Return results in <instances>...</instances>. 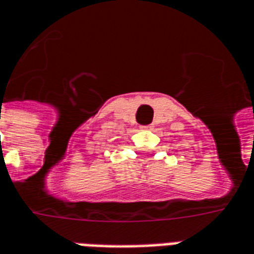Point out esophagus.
<instances>
[{"label":"esophagus","instance_id":"1","mask_svg":"<svg viewBox=\"0 0 254 254\" xmlns=\"http://www.w3.org/2000/svg\"><path fill=\"white\" fill-rule=\"evenodd\" d=\"M141 129H145V130H151L152 127L151 125H145V127H141Z\"/></svg>","mask_w":254,"mask_h":254}]
</instances>
